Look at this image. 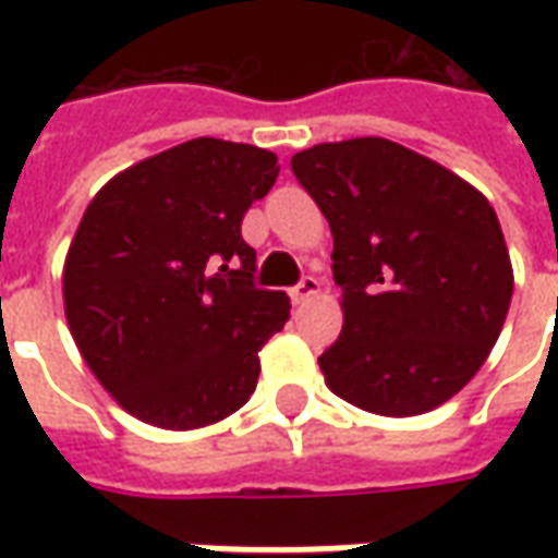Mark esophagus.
I'll return each instance as SVG.
<instances>
[{"label": "esophagus", "instance_id": "obj_1", "mask_svg": "<svg viewBox=\"0 0 558 558\" xmlns=\"http://www.w3.org/2000/svg\"><path fill=\"white\" fill-rule=\"evenodd\" d=\"M319 287H323V283H319L314 275H304V278L299 280V283H295V287L290 290V299L295 304H304L307 299H314L316 292H319Z\"/></svg>", "mask_w": 558, "mask_h": 558}]
</instances>
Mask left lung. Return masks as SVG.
<instances>
[{
	"mask_svg": "<svg viewBox=\"0 0 558 558\" xmlns=\"http://www.w3.org/2000/svg\"><path fill=\"white\" fill-rule=\"evenodd\" d=\"M292 172L335 235L343 331L319 355L326 386L391 418L442 407L487 362L514 292L487 196L383 137L304 148Z\"/></svg>",
	"mask_w": 558,
	"mask_h": 558,
	"instance_id": "1",
	"label": "left lung"
}]
</instances>
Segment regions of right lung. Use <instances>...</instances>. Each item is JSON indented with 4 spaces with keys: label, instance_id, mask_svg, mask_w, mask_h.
Returning a JSON list of instances; mask_svg holds the SVG:
<instances>
[{
    "label": "right lung",
    "instance_id": "1",
    "mask_svg": "<svg viewBox=\"0 0 558 558\" xmlns=\"http://www.w3.org/2000/svg\"><path fill=\"white\" fill-rule=\"evenodd\" d=\"M278 170L266 148L196 137L113 175L86 208L62 271L68 328L134 418L196 430L254 395L290 299L254 283L242 218Z\"/></svg>",
    "mask_w": 558,
    "mask_h": 558
}]
</instances>
